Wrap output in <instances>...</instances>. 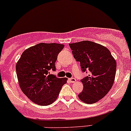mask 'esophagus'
I'll use <instances>...</instances> for the list:
<instances>
[{
  "label": "esophagus",
  "mask_w": 131,
  "mask_h": 131,
  "mask_svg": "<svg viewBox=\"0 0 131 131\" xmlns=\"http://www.w3.org/2000/svg\"><path fill=\"white\" fill-rule=\"evenodd\" d=\"M68 80H69L70 82V83H75V82H76V80H75V79H74V78H70V79H68Z\"/></svg>",
  "instance_id": "34e87169"
}]
</instances>
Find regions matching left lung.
<instances>
[{
    "mask_svg": "<svg viewBox=\"0 0 131 131\" xmlns=\"http://www.w3.org/2000/svg\"><path fill=\"white\" fill-rule=\"evenodd\" d=\"M69 46L73 57L80 62L82 71H89V75L80 80L84 88L79 94V99L88 104L96 103L113 86L117 68L115 59L106 47L91 41H81Z\"/></svg>",
    "mask_w": 131,
    "mask_h": 131,
    "instance_id": "1",
    "label": "left lung"
}]
</instances>
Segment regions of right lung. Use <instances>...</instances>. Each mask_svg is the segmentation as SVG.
<instances>
[{"label": "right lung", "mask_w": 131, "mask_h": 131, "mask_svg": "<svg viewBox=\"0 0 131 131\" xmlns=\"http://www.w3.org/2000/svg\"><path fill=\"white\" fill-rule=\"evenodd\" d=\"M64 45L40 43L22 53L16 65L19 87L31 101L42 106L51 105L58 97L67 78L49 75L56 70L55 62Z\"/></svg>", "instance_id": "obj_1"}]
</instances>
